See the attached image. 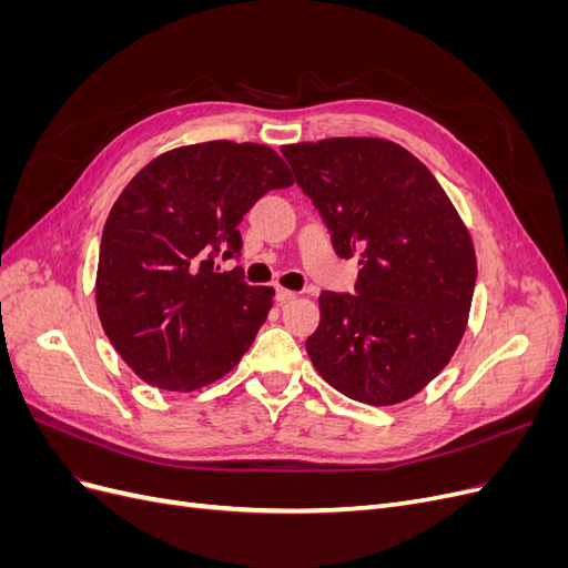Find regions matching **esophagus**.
Instances as JSON below:
<instances>
[{"instance_id": "esophagus-1", "label": "esophagus", "mask_w": 568, "mask_h": 568, "mask_svg": "<svg viewBox=\"0 0 568 568\" xmlns=\"http://www.w3.org/2000/svg\"><path fill=\"white\" fill-rule=\"evenodd\" d=\"M296 298V294H294V291H288V288H277V303L280 305H286V303H291V301H294Z\"/></svg>"}]
</instances>
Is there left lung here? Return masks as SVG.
<instances>
[{"mask_svg": "<svg viewBox=\"0 0 568 568\" xmlns=\"http://www.w3.org/2000/svg\"><path fill=\"white\" fill-rule=\"evenodd\" d=\"M282 153L336 253L363 265L355 296L320 294L307 355L348 398L398 405L450 363L467 329L476 284L469 230L432 170L382 136H332Z\"/></svg>", "mask_w": 568, "mask_h": 568, "instance_id": "left-lung-1", "label": "left lung"}]
</instances>
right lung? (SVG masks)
<instances>
[{"mask_svg": "<svg viewBox=\"0 0 568 568\" xmlns=\"http://www.w3.org/2000/svg\"><path fill=\"white\" fill-rule=\"evenodd\" d=\"M294 184L265 144L215 140L146 163L118 196L101 234L97 313L142 382L196 390L236 367L261 329L272 286L213 257L242 251L239 222L270 189Z\"/></svg>", "mask_w": 568, "mask_h": 568, "instance_id": "add662e5", "label": "right lung"}]
</instances>
